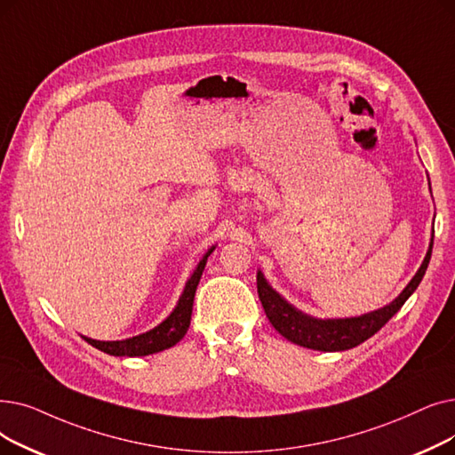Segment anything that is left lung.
I'll return each mask as SVG.
<instances>
[{"label":"left lung","instance_id":"left-lung-1","mask_svg":"<svg viewBox=\"0 0 455 455\" xmlns=\"http://www.w3.org/2000/svg\"><path fill=\"white\" fill-rule=\"evenodd\" d=\"M431 191V186H429ZM433 249V238L429 242V249L424 256V262L414 273L411 283L402 290L396 299L385 305L383 308L371 310L353 318H314L310 314L301 312L288 303L283 295L273 290L266 281L264 273L259 269L256 273V288H259V298L266 310L267 320L279 331L283 337L293 344L318 349V351H346L355 346L363 344L370 337H373L394 314H396L403 303L411 298L412 291L419 288L422 276L427 269Z\"/></svg>","mask_w":455,"mask_h":455}]
</instances>
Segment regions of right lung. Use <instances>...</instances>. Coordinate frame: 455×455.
Returning <instances> with one entry per match:
<instances>
[{
  "mask_svg": "<svg viewBox=\"0 0 455 455\" xmlns=\"http://www.w3.org/2000/svg\"><path fill=\"white\" fill-rule=\"evenodd\" d=\"M213 249H215V245H212L201 259V262L196 264V267L193 269L191 276L184 286V291L180 295L179 303H176L172 312L160 325H156L154 329H150L143 334H137V337L126 339V340H108L106 342V340H94V339L84 337L85 342H89L92 347L100 349L108 355H113V357H145V355L160 353L164 349L172 347L174 344H179L189 329L195 291H196V286H199L208 256L213 252Z\"/></svg>",
  "mask_w": 455,
  "mask_h": 455,
  "instance_id": "obj_1",
  "label": "right lung"
}]
</instances>
